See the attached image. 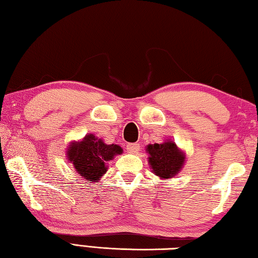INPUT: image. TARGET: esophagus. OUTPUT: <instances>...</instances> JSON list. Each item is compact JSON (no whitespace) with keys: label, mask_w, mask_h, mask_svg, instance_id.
I'll return each instance as SVG.
<instances>
[{"label":"esophagus","mask_w":258,"mask_h":258,"mask_svg":"<svg viewBox=\"0 0 258 258\" xmlns=\"http://www.w3.org/2000/svg\"><path fill=\"white\" fill-rule=\"evenodd\" d=\"M139 150V144H128L127 145V152L129 154H137Z\"/></svg>","instance_id":"1"}]
</instances>
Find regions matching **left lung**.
Segmentation results:
<instances>
[{"label": "left lung", "mask_w": 258, "mask_h": 258, "mask_svg": "<svg viewBox=\"0 0 258 258\" xmlns=\"http://www.w3.org/2000/svg\"><path fill=\"white\" fill-rule=\"evenodd\" d=\"M146 152L152 172L164 181L177 175L186 159L185 153L171 139L162 144H149L146 146Z\"/></svg>", "instance_id": "8db88e82"}]
</instances>
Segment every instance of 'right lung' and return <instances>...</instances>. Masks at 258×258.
I'll return each instance as SVG.
<instances>
[{
  "label": "right lung",
  "instance_id": "right-lung-1",
  "mask_svg": "<svg viewBox=\"0 0 258 258\" xmlns=\"http://www.w3.org/2000/svg\"><path fill=\"white\" fill-rule=\"evenodd\" d=\"M122 152L119 145H108L93 134H89L79 142H72L69 145L66 157L80 176L95 184L108 171V162Z\"/></svg>",
  "mask_w": 258,
  "mask_h": 258
}]
</instances>
